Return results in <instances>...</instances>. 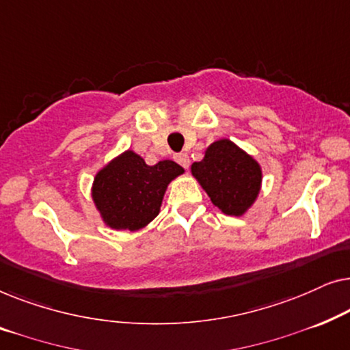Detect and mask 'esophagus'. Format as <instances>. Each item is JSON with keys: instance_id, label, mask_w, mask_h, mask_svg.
I'll use <instances>...</instances> for the list:
<instances>
[{"instance_id": "esophagus-1", "label": "esophagus", "mask_w": 350, "mask_h": 350, "mask_svg": "<svg viewBox=\"0 0 350 350\" xmlns=\"http://www.w3.org/2000/svg\"><path fill=\"white\" fill-rule=\"evenodd\" d=\"M175 161L183 167V169H188L189 167V156L186 152H180V154H175Z\"/></svg>"}]
</instances>
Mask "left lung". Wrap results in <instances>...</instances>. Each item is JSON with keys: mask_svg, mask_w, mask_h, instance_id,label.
Here are the masks:
<instances>
[{"mask_svg": "<svg viewBox=\"0 0 350 350\" xmlns=\"http://www.w3.org/2000/svg\"><path fill=\"white\" fill-rule=\"evenodd\" d=\"M191 174L224 215L242 217L260 194L261 165L228 138L212 143Z\"/></svg>", "mask_w": 350, "mask_h": 350, "instance_id": "obj_1", "label": "left lung"}]
</instances>
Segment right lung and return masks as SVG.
Segmentation results:
<instances>
[{"instance_id":"add662e5","label":"right lung","mask_w":350,"mask_h":350,"mask_svg":"<svg viewBox=\"0 0 350 350\" xmlns=\"http://www.w3.org/2000/svg\"><path fill=\"white\" fill-rule=\"evenodd\" d=\"M183 172L169 159L148 165L142 156L127 150L97 172L92 200L108 228L138 231L159 215L167 186Z\"/></svg>"}]
</instances>
